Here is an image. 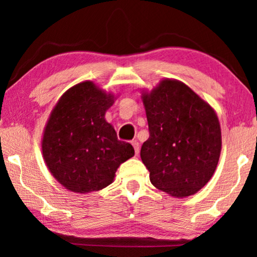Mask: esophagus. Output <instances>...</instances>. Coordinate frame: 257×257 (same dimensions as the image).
<instances>
[{"mask_svg": "<svg viewBox=\"0 0 257 257\" xmlns=\"http://www.w3.org/2000/svg\"><path fill=\"white\" fill-rule=\"evenodd\" d=\"M131 144H132V146L135 147V152H136V154H137V156H138V154H139V143L137 142V140H133V142H132Z\"/></svg>", "mask_w": 257, "mask_h": 257, "instance_id": "esophagus-1", "label": "esophagus"}]
</instances>
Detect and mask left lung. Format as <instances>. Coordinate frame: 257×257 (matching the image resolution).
<instances>
[{"label":"left lung","instance_id":"1","mask_svg":"<svg viewBox=\"0 0 257 257\" xmlns=\"http://www.w3.org/2000/svg\"><path fill=\"white\" fill-rule=\"evenodd\" d=\"M150 138L140 158L154 187L175 198L199 192L213 177L221 153L216 112L191 87L164 78L143 91Z\"/></svg>","mask_w":257,"mask_h":257}]
</instances>
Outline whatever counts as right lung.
Instances as JSON below:
<instances>
[{
    "mask_svg": "<svg viewBox=\"0 0 257 257\" xmlns=\"http://www.w3.org/2000/svg\"><path fill=\"white\" fill-rule=\"evenodd\" d=\"M113 93L91 80L59 98L43 131L42 154L56 180L68 191L86 194L112 184L122 163L135 156L131 144L117 138L105 113Z\"/></svg>",
    "mask_w": 257,
    "mask_h": 257,
    "instance_id": "1",
    "label": "right lung"
}]
</instances>
